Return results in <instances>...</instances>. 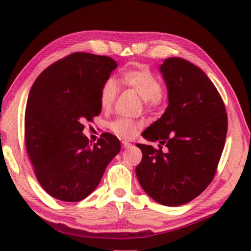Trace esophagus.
<instances>
[{
  "label": "esophagus",
  "mask_w": 251,
  "mask_h": 251,
  "mask_svg": "<svg viewBox=\"0 0 251 251\" xmlns=\"http://www.w3.org/2000/svg\"><path fill=\"white\" fill-rule=\"evenodd\" d=\"M131 146V144L130 143H128V141H125V140H123L122 141V147L124 148V149H126V148H129Z\"/></svg>",
  "instance_id": "obj_1"
}]
</instances>
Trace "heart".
<instances>
[{
  "instance_id": "1",
  "label": "heart",
  "mask_w": 251,
  "mask_h": 251,
  "mask_svg": "<svg viewBox=\"0 0 251 251\" xmlns=\"http://www.w3.org/2000/svg\"><path fill=\"white\" fill-rule=\"evenodd\" d=\"M121 80L126 86L134 90L144 100L147 107L158 105L162 100V85L158 76L148 68H137L125 71ZM118 92L117 81L108 78L100 90V105L103 110H110L116 101ZM140 123L128 120V118H117L110 123V128L114 134L121 138H133L140 128Z\"/></svg>"
}]
</instances>
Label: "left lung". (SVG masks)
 Segmentation results:
<instances>
[{
  "instance_id": "1",
  "label": "left lung",
  "mask_w": 251,
  "mask_h": 251,
  "mask_svg": "<svg viewBox=\"0 0 251 251\" xmlns=\"http://www.w3.org/2000/svg\"><path fill=\"white\" fill-rule=\"evenodd\" d=\"M160 71L169 104L143 133L159 149L137 144L143 152L136 167L141 188L166 206H179L199 197L214 179L227 134L225 104L215 85L193 63L167 58ZM166 144L167 151H162Z\"/></svg>"
}]
</instances>
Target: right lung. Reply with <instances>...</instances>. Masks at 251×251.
Here are the masks:
<instances>
[{"label": "right lung", "instance_id": "add662e5", "mask_svg": "<svg viewBox=\"0 0 251 251\" xmlns=\"http://www.w3.org/2000/svg\"><path fill=\"white\" fill-rule=\"evenodd\" d=\"M116 67L107 56L74 52L46 68L31 86L25 110L26 150L40 185L54 199H85L120 152V140L110 133L95 144L82 134V123L101 113L100 90Z\"/></svg>", "mask_w": 251, "mask_h": 251}]
</instances>
